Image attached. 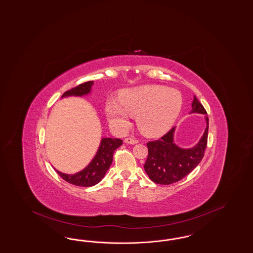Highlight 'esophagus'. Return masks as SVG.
<instances>
[{
    "label": "esophagus",
    "instance_id": "obj_1",
    "mask_svg": "<svg viewBox=\"0 0 253 253\" xmlns=\"http://www.w3.org/2000/svg\"><path fill=\"white\" fill-rule=\"evenodd\" d=\"M124 142H125L126 144L134 145V144H136V143H137V140L133 139V138H131V137H128V138H125Z\"/></svg>",
    "mask_w": 253,
    "mask_h": 253
}]
</instances>
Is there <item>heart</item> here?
Here are the masks:
<instances>
[{"mask_svg": "<svg viewBox=\"0 0 253 253\" xmlns=\"http://www.w3.org/2000/svg\"><path fill=\"white\" fill-rule=\"evenodd\" d=\"M116 100L105 103L110 124L120 131L130 127V116H136L140 131L156 137L168 131L183 106V96L174 88L162 85H146L122 90Z\"/></svg>", "mask_w": 253, "mask_h": 253, "instance_id": "obj_1", "label": "heart"}]
</instances>
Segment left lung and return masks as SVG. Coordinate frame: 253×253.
Listing matches in <instances>:
<instances>
[{"instance_id":"left-lung-1","label":"left lung","mask_w":253,"mask_h":253,"mask_svg":"<svg viewBox=\"0 0 253 253\" xmlns=\"http://www.w3.org/2000/svg\"><path fill=\"white\" fill-rule=\"evenodd\" d=\"M192 113L205 114V107L193 97ZM207 128L200 141L193 148H181L174 143V127L164 136L147 143L148 155L145 171L155 183L170 185L181 180L200 164L208 145L209 117L206 116Z\"/></svg>"}]
</instances>
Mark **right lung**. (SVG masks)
Wrapping results in <instances>:
<instances>
[{
	"label": "right lung",
	"mask_w": 253,
	"mask_h": 253,
	"mask_svg": "<svg viewBox=\"0 0 253 253\" xmlns=\"http://www.w3.org/2000/svg\"><path fill=\"white\" fill-rule=\"evenodd\" d=\"M92 84L93 81L82 83L65 91L61 97L87 95V93L90 92ZM122 145V140L119 138H102L95 157L92 159L90 164L85 169L74 174H63L58 170L56 171L61 178L68 183L80 187L94 186L104 178L106 171L112 164L115 150Z\"/></svg>",
	"instance_id": "right-lung-1"
}]
</instances>
